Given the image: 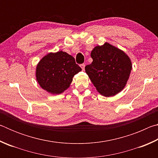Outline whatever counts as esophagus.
Instances as JSON below:
<instances>
[{"mask_svg":"<svg viewBox=\"0 0 158 158\" xmlns=\"http://www.w3.org/2000/svg\"><path fill=\"white\" fill-rule=\"evenodd\" d=\"M80 66H81L82 70H84V69H85V64H81V65Z\"/></svg>","mask_w":158,"mask_h":158,"instance_id":"1","label":"esophagus"}]
</instances>
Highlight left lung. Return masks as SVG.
I'll return each instance as SVG.
<instances>
[{
	"label": "left lung",
	"mask_w": 158,
	"mask_h": 158,
	"mask_svg": "<svg viewBox=\"0 0 158 158\" xmlns=\"http://www.w3.org/2000/svg\"><path fill=\"white\" fill-rule=\"evenodd\" d=\"M93 62L85 73L98 91L105 97L116 95L124 89L132 70L130 58L118 48L106 43L92 50Z\"/></svg>",
	"instance_id": "left-lung-1"
}]
</instances>
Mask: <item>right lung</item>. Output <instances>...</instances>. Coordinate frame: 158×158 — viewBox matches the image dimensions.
Returning a JSON list of instances; mask_svg holds the SVG:
<instances>
[{
  "instance_id": "right-lung-1",
  "label": "right lung",
  "mask_w": 158,
  "mask_h": 158,
  "mask_svg": "<svg viewBox=\"0 0 158 158\" xmlns=\"http://www.w3.org/2000/svg\"><path fill=\"white\" fill-rule=\"evenodd\" d=\"M81 70L75 60L66 52L49 53L37 64L36 78L42 89L60 94L70 85L73 77Z\"/></svg>"
}]
</instances>
